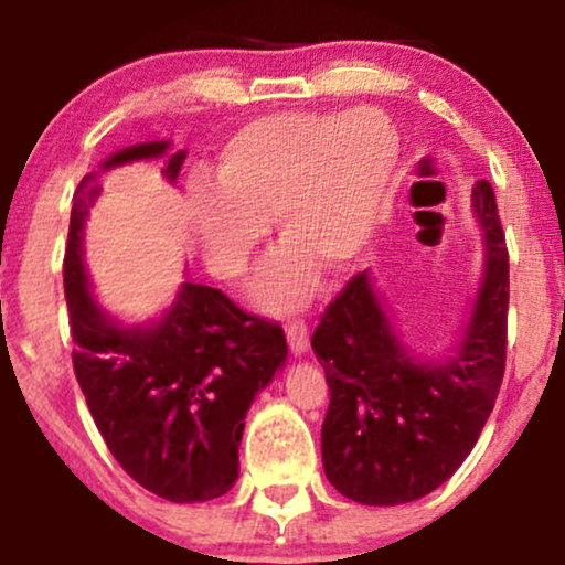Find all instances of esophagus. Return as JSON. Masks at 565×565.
I'll return each instance as SVG.
<instances>
[{"mask_svg": "<svg viewBox=\"0 0 565 565\" xmlns=\"http://www.w3.org/2000/svg\"><path fill=\"white\" fill-rule=\"evenodd\" d=\"M287 338L291 351L305 353L307 345H310V328H307L305 320H291L287 326Z\"/></svg>", "mask_w": 565, "mask_h": 565, "instance_id": "1", "label": "esophagus"}]
</instances>
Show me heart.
<instances>
[{"label": "heart", "instance_id": "heart-1", "mask_svg": "<svg viewBox=\"0 0 565 565\" xmlns=\"http://www.w3.org/2000/svg\"><path fill=\"white\" fill-rule=\"evenodd\" d=\"M397 162V134L374 108L274 113L232 134L214 188L191 195V222L222 278L250 268L276 216L281 258L258 287L260 305L291 310L310 291L312 266L335 274L370 239Z\"/></svg>", "mask_w": 565, "mask_h": 565}]
</instances>
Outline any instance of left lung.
<instances>
[{"label":"left lung","instance_id":"obj_1","mask_svg":"<svg viewBox=\"0 0 565 565\" xmlns=\"http://www.w3.org/2000/svg\"><path fill=\"white\" fill-rule=\"evenodd\" d=\"M486 274L447 361H416L390 328L370 276L356 274L320 315L315 356L330 405L322 468L345 499L395 507L439 488L476 447L507 370L509 250L488 180L472 188Z\"/></svg>","mask_w":565,"mask_h":565}]
</instances>
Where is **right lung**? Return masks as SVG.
Wrapping results in <instances>:
<instances>
[{
  "label": "right lung",
  "instance_id": "obj_1",
  "mask_svg": "<svg viewBox=\"0 0 565 565\" xmlns=\"http://www.w3.org/2000/svg\"><path fill=\"white\" fill-rule=\"evenodd\" d=\"M168 152V141L120 149L105 170ZM185 152L170 157L178 178ZM100 195L95 172L72 199L64 295L72 364L110 455L149 493L175 503L209 501L235 486L245 413L287 361L274 320L245 312L220 289L185 281L160 322L120 328L87 289L82 227Z\"/></svg>",
  "mask_w": 565,
  "mask_h": 565
}]
</instances>
